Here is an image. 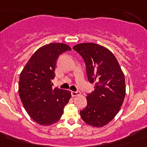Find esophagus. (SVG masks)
<instances>
[{
  "label": "esophagus",
  "instance_id": "34e87169",
  "mask_svg": "<svg viewBox=\"0 0 147 147\" xmlns=\"http://www.w3.org/2000/svg\"><path fill=\"white\" fill-rule=\"evenodd\" d=\"M79 95H81V93H80V91H71V96L75 97V96H79Z\"/></svg>",
  "mask_w": 147,
  "mask_h": 147
}]
</instances>
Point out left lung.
<instances>
[{
  "mask_svg": "<svg viewBox=\"0 0 147 147\" xmlns=\"http://www.w3.org/2000/svg\"><path fill=\"white\" fill-rule=\"evenodd\" d=\"M84 59L88 81L95 90L86 97L87 106L80 111L83 120L96 127L105 126L118 113L126 93L125 75L108 49L95 43L74 47Z\"/></svg>",
  "mask_w": 147,
  "mask_h": 147,
  "instance_id": "1",
  "label": "left lung"
}]
</instances>
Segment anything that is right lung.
<instances>
[{
  "mask_svg": "<svg viewBox=\"0 0 147 147\" xmlns=\"http://www.w3.org/2000/svg\"><path fill=\"white\" fill-rule=\"evenodd\" d=\"M71 50L63 43H50L39 48L20 73L18 92L30 117L41 125L58 122L69 102V90L52 88L57 59L60 54Z\"/></svg>",
  "mask_w": 147,
  "mask_h": 147,
  "instance_id": "right-lung-1",
  "label": "right lung"
}]
</instances>
